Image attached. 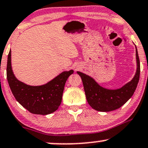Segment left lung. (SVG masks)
Here are the masks:
<instances>
[{"label": "left lung", "mask_w": 148, "mask_h": 148, "mask_svg": "<svg viewBox=\"0 0 148 148\" xmlns=\"http://www.w3.org/2000/svg\"><path fill=\"white\" fill-rule=\"evenodd\" d=\"M137 69L130 82L117 90H108L101 87L92 78L80 72L87 101L93 109L100 112H110L119 109L129 100L136 90L140 76V60L136 47Z\"/></svg>", "instance_id": "1"}]
</instances>
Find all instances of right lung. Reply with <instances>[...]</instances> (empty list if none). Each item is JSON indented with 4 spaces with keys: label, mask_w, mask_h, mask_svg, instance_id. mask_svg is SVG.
<instances>
[{
    "label": "right lung",
    "mask_w": 148,
    "mask_h": 148,
    "mask_svg": "<svg viewBox=\"0 0 148 148\" xmlns=\"http://www.w3.org/2000/svg\"><path fill=\"white\" fill-rule=\"evenodd\" d=\"M74 71L63 72L47 84L40 86H30L19 81L12 69L11 51L7 65V79L12 94L16 101L29 112L47 115L58 109L67 79Z\"/></svg>",
    "instance_id": "1"
}]
</instances>
